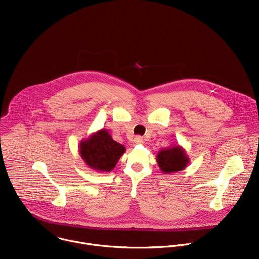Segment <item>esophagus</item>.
I'll return each instance as SVG.
<instances>
[{
    "mask_svg": "<svg viewBox=\"0 0 259 259\" xmlns=\"http://www.w3.org/2000/svg\"><path fill=\"white\" fill-rule=\"evenodd\" d=\"M134 143L135 144H143L144 143V140L142 137H136L135 140H134Z\"/></svg>",
    "mask_w": 259,
    "mask_h": 259,
    "instance_id": "34e87169",
    "label": "esophagus"
}]
</instances>
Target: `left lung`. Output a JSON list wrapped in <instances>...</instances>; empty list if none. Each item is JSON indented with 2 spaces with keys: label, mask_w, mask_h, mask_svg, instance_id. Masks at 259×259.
<instances>
[{
  "label": "left lung",
  "mask_w": 259,
  "mask_h": 259,
  "mask_svg": "<svg viewBox=\"0 0 259 259\" xmlns=\"http://www.w3.org/2000/svg\"><path fill=\"white\" fill-rule=\"evenodd\" d=\"M156 160L160 170L164 174L184 170L189 163L188 155L179 145L160 150L156 156Z\"/></svg>",
  "instance_id": "obj_1"
}]
</instances>
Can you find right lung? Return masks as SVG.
Returning <instances> with one entry per match:
<instances>
[{
  "label": "right lung",
  "mask_w": 259,
  "mask_h": 259,
  "mask_svg": "<svg viewBox=\"0 0 259 259\" xmlns=\"http://www.w3.org/2000/svg\"><path fill=\"white\" fill-rule=\"evenodd\" d=\"M124 152L125 148L104 128L82 140L79 145V154L84 163L97 172H110Z\"/></svg>",
  "instance_id": "add662e5"
}]
</instances>
